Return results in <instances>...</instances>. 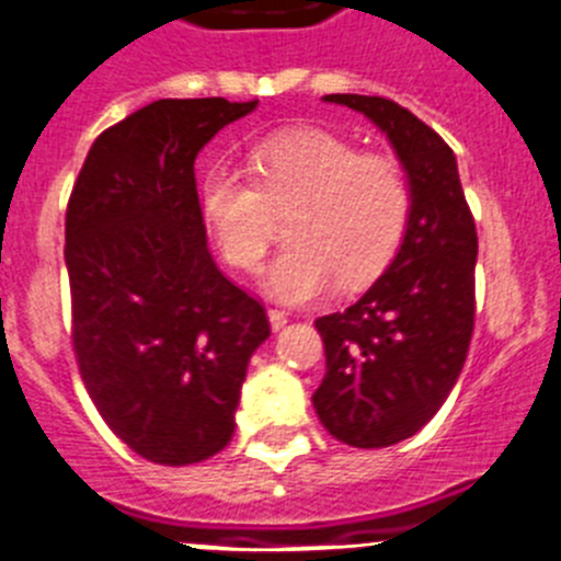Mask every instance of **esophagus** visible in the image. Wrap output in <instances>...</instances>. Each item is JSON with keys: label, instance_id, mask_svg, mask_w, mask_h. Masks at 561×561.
I'll return each mask as SVG.
<instances>
[{"label": "esophagus", "instance_id": "34e87169", "mask_svg": "<svg viewBox=\"0 0 561 561\" xmlns=\"http://www.w3.org/2000/svg\"><path fill=\"white\" fill-rule=\"evenodd\" d=\"M286 323H289V314H286V311L270 309V325H272V331H280Z\"/></svg>", "mask_w": 561, "mask_h": 561}]
</instances>
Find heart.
Here are the masks:
<instances>
[{"label":"heart","mask_w":561,"mask_h":561,"mask_svg":"<svg viewBox=\"0 0 561 561\" xmlns=\"http://www.w3.org/2000/svg\"><path fill=\"white\" fill-rule=\"evenodd\" d=\"M252 182L213 168L202 213L221 255L241 272L264 264L289 219V250L266 272V289L306 304L340 284L359 289L393 261L410 219V180L388 153L359 151L320 128L277 134L252 151Z\"/></svg>","instance_id":"obj_1"}]
</instances>
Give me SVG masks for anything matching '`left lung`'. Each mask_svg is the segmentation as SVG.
<instances>
[{
  "instance_id": "obj_1",
  "label": "left lung",
  "mask_w": 561,
  "mask_h": 561,
  "mask_svg": "<svg viewBox=\"0 0 561 561\" xmlns=\"http://www.w3.org/2000/svg\"><path fill=\"white\" fill-rule=\"evenodd\" d=\"M388 134L410 180V219L393 264L345 311L317 320L325 376L311 401L336 440L399 444L447 401L474 329L478 232L447 142L388 98L325 95Z\"/></svg>"
}]
</instances>
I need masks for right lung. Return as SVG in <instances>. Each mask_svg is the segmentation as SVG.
Instances as JSON below:
<instances>
[{
	"label": "right lung",
	"mask_w": 561,
	"mask_h": 561,
	"mask_svg": "<svg viewBox=\"0 0 561 561\" xmlns=\"http://www.w3.org/2000/svg\"><path fill=\"white\" fill-rule=\"evenodd\" d=\"M257 101H153L92 142L67 205L72 348L98 413L162 466L230 444L264 306L207 250L193 162Z\"/></svg>",
	"instance_id": "add662e5"
}]
</instances>
